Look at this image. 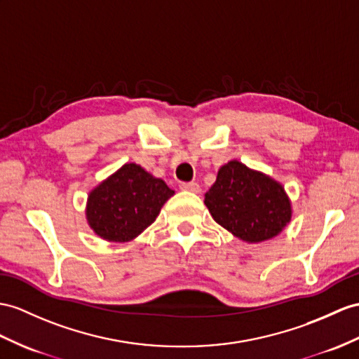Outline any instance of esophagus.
Wrapping results in <instances>:
<instances>
[{"label":"esophagus","instance_id":"34e87169","mask_svg":"<svg viewBox=\"0 0 359 359\" xmlns=\"http://www.w3.org/2000/svg\"><path fill=\"white\" fill-rule=\"evenodd\" d=\"M180 189L186 190V191H194V194H199V191H201L199 184H198V182H194V181H191V182H181Z\"/></svg>","mask_w":359,"mask_h":359}]
</instances>
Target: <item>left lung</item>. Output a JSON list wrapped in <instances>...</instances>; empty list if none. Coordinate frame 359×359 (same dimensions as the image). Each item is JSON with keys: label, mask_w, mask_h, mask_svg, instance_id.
<instances>
[{"label": "left lung", "mask_w": 359, "mask_h": 359, "mask_svg": "<svg viewBox=\"0 0 359 359\" xmlns=\"http://www.w3.org/2000/svg\"><path fill=\"white\" fill-rule=\"evenodd\" d=\"M204 203L217 224L245 242L274 238L291 221L285 189L239 161L222 165Z\"/></svg>", "instance_id": "8db88e82"}]
</instances>
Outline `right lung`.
<instances>
[{"label": "right lung", "instance_id": "obj_1", "mask_svg": "<svg viewBox=\"0 0 359 359\" xmlns=\"http://www.w3.org/2000/svg\"><path fill=\"white\" fill-rule=\"evenodd\" d=\"M173 194L163 180L134 163L125 164L91 191L86 217L100 238L128 242L155 221Z\"/></svg>", "mask_w": 359, "mask_h": 359}]
</instances>
